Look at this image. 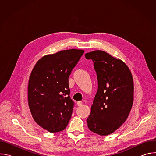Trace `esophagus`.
Masks as SVG:
<instances>
[{"mask_svg": "<svg viewBox=\"0 0 156 156\" xmlns=\"http://www.w3.org/2000/svg\"><path fill=\"white\" fill-rule=\"evenodd\" d=\"M83 105V102L81 101H78L77 102V105L78 106H81Z\"/></svg>", "mask_w": 156, "mask_h": 156, "instance_id": "1", "label": "esophagus"}]
</instances>
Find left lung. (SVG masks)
Segmentation results:
<instances>
[{
	"instance_id": "left-lung-1",
	"label": "left lung",
	"mask_w": 156,
	"mask_h": 156,
	"mask_svg": "<svg viewBox=\"0 0 156 156\" xmlns=\"http://www.w3.org/2000/svg\"><path fill=\"white\" fill-rule=\"evenodd\" d=\"M85 57L94 62L98 89L87 126L101 136L116 131L127 119L134 99V84L131 73L122 60L102 51L86 53Z\"/></svg>"
}]
</instances>
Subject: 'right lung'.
<instances>
[{
  "instance_id": "add662e5",
  "label": "right lung",
  "mask_w": 156,
  "mask_h": 156,
  "mask_svg": "<svg viewBox=\"0 0 156 156\" xmlns=\"http://www.w3.org/2000/svg\"><path fill=\"white\" fill-rule=\"evenodd\" d=\"M84 50L69 49L40 58L31 73L28 101L34 121L50 133L63 131L71 118L69 76Z\"/></svg>"
}]
</instances>
